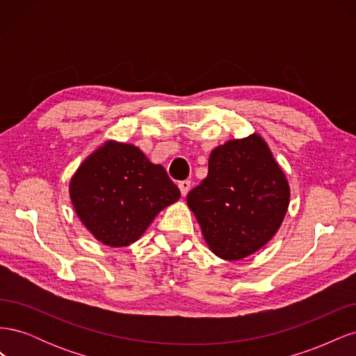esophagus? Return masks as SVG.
<instances>
[{
	"label": "esophagus",
	"mask_w": 356,
	"mask_h": 356,
	"mask_svg": "<svg viewBox=\"0 0 356 356\" xmlns=\"http://www.w3.org/2000/svg\"><path fill=\"white\" fill-rule=\"evenodd\" d=\"M178 187H179V191H181V195L182 196H187V193L190 191V188H191V182L188 181V179H184V181H179L178 182Z\"/></svg>",
	"instance_id": "esophagus-1"
}]
</instances>
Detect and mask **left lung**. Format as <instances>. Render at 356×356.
I'll return each mask as SVG.
<instances>
[{
	"mask_svg": "<svg viewBox=\"0 0 356 356\" xmlns=\"http://www.w3.org/2000/svg\"><path fill=\"white\" fill-rule=\"evenodd\" d=\"M204 242L224 260L257 252L281 227L289 184L267 143L252 134L213 148L208 177L187 195Z\"/></svg>",
	"mask_w": 356,
	"mask_h": 356,
	"instance_id": "left-lung-1",
	"label": "left lung"
}]
</instances>
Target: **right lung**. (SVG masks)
I'll use <instances>...</instances> for the list:
<instances>
[{
	"instance_id": "add662e5",
	"label": "right lung",
	"mask_w": 356,
	"mask_h": 356,
	"mask_svg": "<svg viewBox=\"0 0 356 356\" xmlns=\"http://www.w3.org/2000/svg\"><path fill=\"white\" fill-rule=\"evenodd\" d=\"M179 196L163 166L138 147L117 141L96 148L70 181L77 217L96 241L113 248L136 242Z\"/></svg>"
}]
</instances>
